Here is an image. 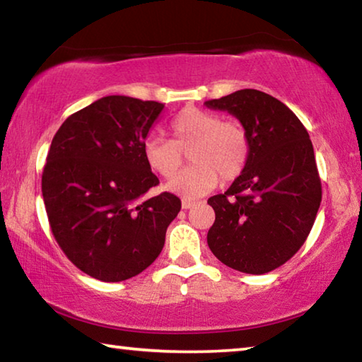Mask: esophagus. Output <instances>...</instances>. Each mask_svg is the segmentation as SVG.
<instances>
[{
	"instance_id": "obj_1",
	"label": "esophagus",
	"mask_w": 362,
	"mask_h": 362,
	"mask_svg": "<svg viewBox=\"0 0 362 362\" xmlns=\"http://www.w3.org/2000/svg\"><path fill=\"white\" fill-rule=\"evenodd\" d=\"M193 206H194V201L187 199V198L182 199V207H183V209H189V207H193Z\"/></svg>"
}]
</instances>
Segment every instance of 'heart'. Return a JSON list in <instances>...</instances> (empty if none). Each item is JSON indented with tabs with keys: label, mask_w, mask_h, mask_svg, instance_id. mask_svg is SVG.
<instances>
[{
	"label": "heart",
	"mask_w": 362,
	"mask_h": 362,
	"mask_svg": "<svg viewBox=\"0 0 362 362\" xmlns=\"http://www.w3.org/2000/svg\"><path fill=\"white\" fill-rule=\"evenodd\" d=\"M170 129L174 139L148 136L144 142L146 164L164 179L173 177L185 162V153H190L195 164L175 175L168 183L170 192L187 199L199 198L217 187L220 177L233 182L246 169L250 139L241 122L189 107L175 116Z\"/></svg>",
	"instance_id": "1"
}]
</instances>
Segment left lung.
<instances>
[{
    "mask_svg": "<svg viewBox=\"0 0 362 362\" xmlns=\"http://www.w3.org/2000/svg\"><path fill=\"white\" fill-rule=\"evenodd\" d=\"M204 105L236 116L250 139L244 173L207 199L216 211L207 244L226 267L268 273L293 257L313 228L322 196L313 144L292 110L262 90L241 89Z\"/></svg>",
    "mask_w": 362,
    "mask_h": 362,
    "instance_id": "left-lung-1",
    "label": "left lung"
}]
</instances>
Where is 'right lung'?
<instances>
[{"mask_svg":"<svg viewBox=\"0 0 362 362\" xmlns=\"http://www.w3.org/2000/svg\"><path fill=\"white\" fill-rule=\"evenodd\" d=\"M164 103L107 95L59 127L42 170V199L60 249L76 268L105 283L142 273L161 254L182 203L164 192L144 142Z\"/></svg>","mask_w":362,"mask_h":362,"instance_id":"1","label":"right lung"}]
</instances>
